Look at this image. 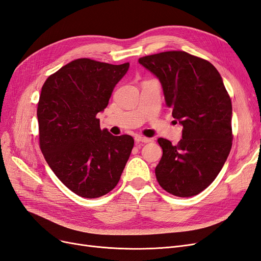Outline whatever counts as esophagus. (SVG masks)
Masks as SVG:
<instances>
[{"instance_id": "34e87169", "label": "esophagus", "mask_w": 261, "mask_h": 261, "mask_svg": "<svg viewBox=\"0 0 261 261\" xmlns=\"http://www.w3.org/2000/svg\"><path fill=\"white\" fill-rule=\"evenodd\" d=\"M135 141H136V144H141V143L147 144V143H149V141H151V139L144 137V136H140V135H136L135 136Z\"/></svg>"}]
</instances>
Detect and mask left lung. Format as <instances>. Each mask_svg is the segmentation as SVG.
I'll return each instance as SVG.
<instances>
[{"mask_svg":"<svg viewBox=\"0 0 261 261\" xmlns=\"http://www.w3.org/2000/svg\"><path fill=\"white\" fill-rule=\"evenodd\" d=\"M159 80L165 105L183 126L176 146L159 138L162 158L155 168L160 186L177 197H192L218 176L232 148V102L222 77L210 62L184 51L140 58Z\"/></svg>","mask_w":261,"mask_h":261,"instance_id":"left-lung-1","label":"left lung"}]
</instances>
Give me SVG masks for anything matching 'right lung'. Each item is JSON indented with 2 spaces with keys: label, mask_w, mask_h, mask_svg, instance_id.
<instances>
[{
  "label": "right lung",
  "mask_w": 261,
  "mask_h": 261,
  "mask_svg": "<svg viewBox=\"0 0 261 261\" xmlns=\"http://www.w3.org/2000/svg\"><path fill=\"white\" fill-rule=\"evenodd\" d=\"M128 68L129 63L78 59L42 86L37 110L41 151L62 183L85 198L112 191L134 147L132 136H113L97 118Z\"/></svg>",
  "instance_id": "obj_1"
}]
</instances>
